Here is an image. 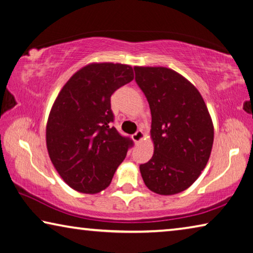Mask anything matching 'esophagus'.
<instances>
[{"mask_svg":"<svg viewBox=\"0 0 253 253\" xmlns=\"http://www.w3.org/2000/svg\"><path fill=\"white\" fill-rule=\"evenodd\" d=\"M143 138H144V133H143V132H142L141 130L136 131L135 133H134L133 135H132V140H133L134 143H139Z\"/></svg>","mask_w":253,"mask_h":253,"instance_id":"obj_1","label":"esophagus"}]
</instances>
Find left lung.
Listing matches in <instances>:
<instances>
[{
  "mask_svg": "<svg viewBox=\"0 0 253 253\" xmlns=\"http://www.w3.org/2000/svg\"><path fill=\"white\" fill-rule=\"evenodd\" d=\"M135 82L151 111L154 155L140 165L147 187L175 195L190 187L208 165L214 126L201 93L188 80L167 67L135 66Z\"/></svg>",
  "mask_w": 253,
  "mask_h": 253,
  "instance_id": "obj_1",
  "label": "left lung"
}]
</instances>
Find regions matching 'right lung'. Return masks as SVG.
I'll return each instance as SVG.
<instances>
[{
    "label": "right lung",
    "mask_w": 253,
    "mask_h": 253,
    "mask_svg": "<svg viewBox=\"0 0 253 253\" xmlns=\"http://www.w3.org/2000/svg\"><path fill=\"white\" fill-rule=\"evenodd\" d=\"M134 78L129 65L92 63L69 78L45 126V143L57 172L69 187L96 194L111 184L132 146L110 123L111 96Z\"/></svg>",
    "instance_id": "add662e5"
}]
</instances>
